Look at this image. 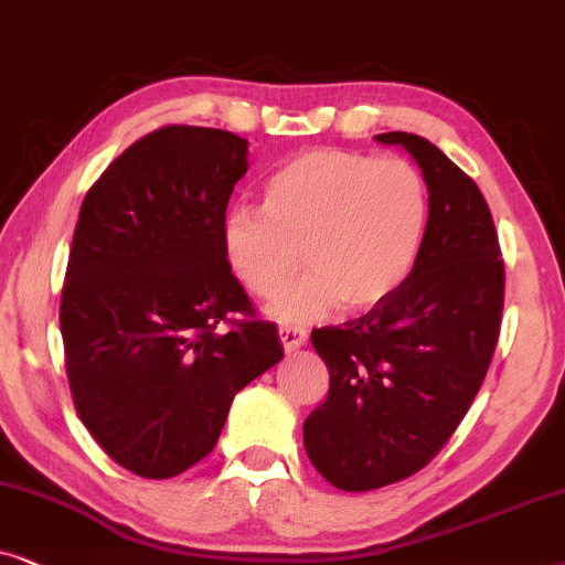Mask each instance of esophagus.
I'll return each instance as SVG.
<instances>
[{
  "label": "esophagus",
  "mask_w": 565,
  "mask_h": 565,
  "mask_svg": "<svg viewBox=\"0 0 565 565\" xmlns=\"http://www.w3.org/2000/svg\"><path fill=\"white\" fill-rule=\"evenodd\" d=\"M278 335H281V343L287 351H297L307 343V330L299 326H281L278 328Z\"/></svg>",
  "instance_id": "1"
}]
</instances>
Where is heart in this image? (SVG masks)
I'll return each instance as SVG.
<instances>
[{"label":"heart","mask_w":565,"mask_h":565,"mask_svg":"<svg viewBox=\"0 0 565 565\" xmlns=\"http://www.w3.org/2000/svg\"><path fill=\"white\" fill-rule=\"evenodd\" d=\"M428 209L426 180L403 157L310 149L266 180L263 206L224 214L222 253L260 299L281 295L305 258L312 263L278 302V320H315L341 302L353 312L372 310L416 266Z\"/></svg>","instance_id":"heart-1"}]
</instances>
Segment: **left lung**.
I'll list each match as a JSON object with an SVG mask.
<instances>
[{"label":"left lung","mask_w":565,"mask_h":565,"mask_svg":"<svg viewBox=\"0 0 565 565\" xmlns=\"http://www.w3.org/2000/svg\"><path fill=\"white\" fill-rule=\"evenodd\" d=\"M374 139L413 154L431 209L403 287L356 320L312 330L330 387L305 420V449L341 491L397 483L439 455L486 380L507 281L476 180L416 134Z\"/></svg>","instance_id":"1"}]
</instances>
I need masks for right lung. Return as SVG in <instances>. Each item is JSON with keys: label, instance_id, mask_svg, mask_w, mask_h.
<instances>
[{"label": "right lung", "instance_id": "obj_1", "mask_svg": "<svg viewBox=\"0 0 565 565\" xmlns=\"http://www.w3.org/2000/svg\"><path fill=\"white\" fill-rule=\"evenodd\" d=\"M245 172L247 139L172 124L134 141L82 201L58 310L66 377L93 439L141 478L204 460L235 395L284 356L222 253Z\"/></svg>", "mask_w": 565, "mask_h": 565}]
</instances>
